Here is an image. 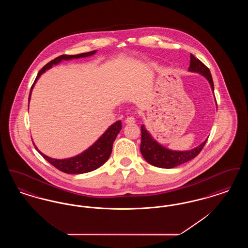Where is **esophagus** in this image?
Wrapping results in <instances>:
<instances>
[{"instance_id":"obj_1","label":"esophagus","mask_w":248,"mask_h":248,"mask_svg":"<svg viewBox=\"0 0 248 248\" xmlns=\"http://www.w3.org/2000/svg\"><path fill=\"white\" fill-rule=\"evenodd\" d=\"M125 123L126 124H134V123H136V119L134 116H128L127 118L125 119Z\"/></svg>"}]
</instances>
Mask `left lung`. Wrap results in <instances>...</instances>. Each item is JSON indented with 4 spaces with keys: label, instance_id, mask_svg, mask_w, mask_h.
I'll list each match as a JSON object with an SVG mask.
<instances>
[{
    "label": "left lung",
    "instance_id": "1",
    "mask_svg": "<svg viewBox=\"0 0 248 248\" xmlns=\"http://www.w3.org/2000/svg\"><path fill=\"white\" fill-rule=\"evenodd\" d=\"M189 71L197 72L202 75L210 83L211 89L214 92V83L209 69L191 54ZM206 141L207 140L198 147L189 151H172L159 144L149 133V131L146 129L145 125H141L140 153L142 156L149 164L160 168H174L177 165H182L192 160L200 154Z\"/></svg>",
    "mask_w": 248,
    "mask_h": 248
}]
</instances>
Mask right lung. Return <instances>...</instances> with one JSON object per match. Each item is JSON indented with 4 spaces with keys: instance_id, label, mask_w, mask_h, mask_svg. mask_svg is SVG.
I'll return each instance as SVG.
<instances>
[{
    "instance_id": "add662e5",
    "label": "right lung",
    "mask_w": 248,
    "mask_h": 248,
    "mask_svg": "<svg viewBox=\"0 0 248 248\" xmlns=\"http://www.w3.org/2000/svg\"><path fill=\"white\" fill-rule=\"evenodd\" d=\"M95 52H96V50L87 52V53H83V54L72 55V56L63 55L57 59L51 60L41 71H39L35 81L31 86V90L33 89L37 80L40 78V76L44 72L51 69L53 66L58 65L62 60H71L73 59L86 58V57L93 56L94 54H95ZM31 90L30 95H29V101L31 99ZM121 129H122V122L121 121L115 122L87 150H85L82 154H78L74 157L67 158V159H54V158L48 157L46 154H43L42 152H40L37 149L34 143H33V145H34L36 150L38 151V153L41 154L47 161L48 163L54 165L60 171L67 173V174H83V173H88V172L94 171L106 163L111 154L113 142L115 140Z\"/></svg>"
}]
</instances>
